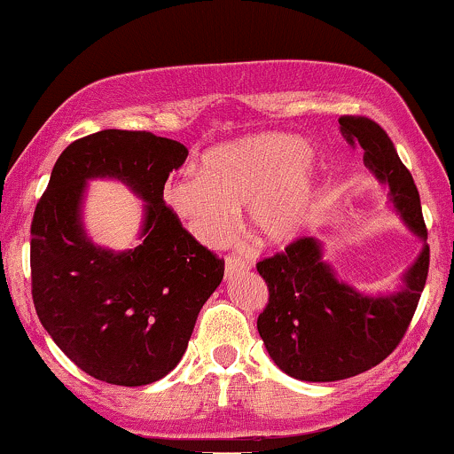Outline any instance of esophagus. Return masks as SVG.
Instances as JSON below:
<instances>
[{
	"label": "esophagus",
	"instance_id": "1",
	"mask_svg": "<svg viewBox=\"0 0 454 454\" xmlns=\"http://www.w3.org/2000/svg\"><path fill=\"white\" fill-rule=\"evenodd\" d=\"M226 278H232V275H237V273H245V270H249V264L247 262H243V260H239V258H231L228 256L226 258Z\"/></svg>",
	"mask_w": 454,
	"mask_h": 454
}]
</instances>
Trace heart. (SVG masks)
Returning a JSON list of instances; mask_svg holds the SVG:
<instances>
[{
  "mask_svg": "<svg viewBox=\"0 0 454 454\" xmlns=\"http://www.w3.org/2000/svg\"><path fill=\"white\" fill-rule=\"evenodd\" d=\"M322 194V166L303 138L264 132L207 151L198 175L170 181L164 202L207 247H222L247 207L249 234L264 247H286L309 226Z\"/></svg>",
  "mask_w": 454,
  "mask_h": 454,
  "instance_id": "1",
  "label": "heart"
}]
</instances>
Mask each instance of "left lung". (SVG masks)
Here are the masks:
<instances>
[{"mask_svg":"<svg viewBox=\"0 0 454 454\" xmlns=\"http://www.w3.org/2000/svg\"><path fill=\"white\" fill-rule=\"evenodd\" d=\"M340 129L350 147L364 151V166L388 187L395 213L423 249L387 294H364L337 279L317 237L299 239L256 264L269 288L258 333L281 372L303 382H335L382 363L408 331L429 270L420 196L393 140L367 117H341Z\"/></svg>","mask_w":454,"mask_h":454,"instance_id":"left-lung-1","label":"left lung"}]
</instances>
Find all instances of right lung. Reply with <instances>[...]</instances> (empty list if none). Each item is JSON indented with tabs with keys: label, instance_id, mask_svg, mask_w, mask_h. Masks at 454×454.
I'll return each mask as SVG.
<instances>
[{
	"label": "right lung",
	"instance_id": "obj_1",
	"mask_svg": "<svg viewBox=\"0 0 454 454\" xmlns=\"http://www.w3.org/2000/svg\"><path fill=\"white\" fill-rule=\"evenodd\" d=\"M187 149L151 132L102 129L67 145L31 222L35 314L76 367L117 387L158 382L187 350L196 317L223 278V260L164 202ZM114 178L144 206L137 248L96 246L82 222L86 184Z\"/></svg>",
	"mask_w": 454,
	"mask_h": 454
}]
</instances>
